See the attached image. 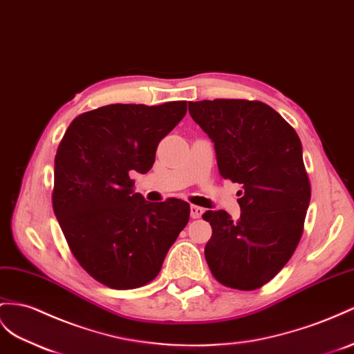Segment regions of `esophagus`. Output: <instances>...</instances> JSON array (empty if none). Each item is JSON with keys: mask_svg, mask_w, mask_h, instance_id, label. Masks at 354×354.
Here are the masks:
<instances>
[{"mask_svg": "<svg viewBox=\"0 0 354 354\" xmlns=\"http://www.w3.org/2000/svg\"><path fill=\"white\" fill-rule=\"evenodd\" d=\"M205 209L201 206H196V205H192V207H189V214H192V218H201V216L203 215Z\"/></svg>", "mask_w": 354, "mask_h": 354, "instance_id": "esophagus-1", "label": "esophagus"}]
</instances>
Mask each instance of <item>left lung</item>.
Instances as JSON below:
<instances>
[{
	"label": "left lung",
	"mask_w": 354,
	"mask_h": 354,
	"mask_svg": "<svg viewBox=\"0 0 354 354\" xmlns=\"http://www.w3.org/2000/svg\"><path fill=\"white\" fill-rule=\"evenodd\" d=\"M188 111L214 142L220 175L242 185L239 220L223 209L203 214L212 227L207 266L225 287L256 290L286 266L302 236L311 185L301 139L256 100H203Z\"/></svg>",
	"instance_id": "1"
}]
</instances>
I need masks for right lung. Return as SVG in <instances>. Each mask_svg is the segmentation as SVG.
Wrapping results in <instances>:
<instances>
[{
    "mask_svg": "<svg viewBox=\"0 0 354 354\" xmlns=\"http://www.w3.org/2000/svg\"><path fill=\"white\" fill-rule=\"evenodd\" d=\"M185 113L187 102L109 104L68 125L55 156L53 212L75 259L98 283L116 290L151 283L187 225V202H147L131 179L151 170L160 140Z\"/></svg>",
    "mask_w": 354,
    "mask_h": 354,
    "instance_id": "1",
    "label": "right lung"
}]
</instances>
